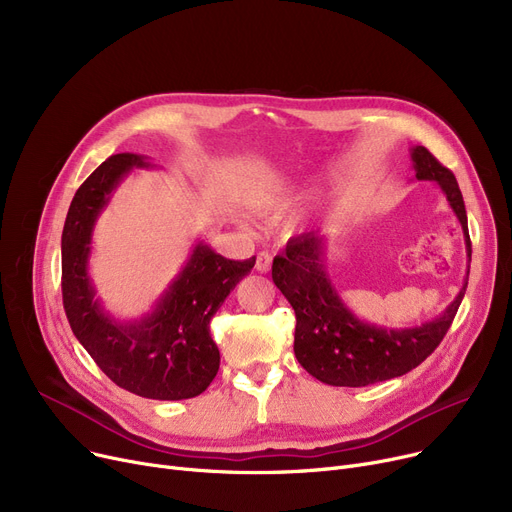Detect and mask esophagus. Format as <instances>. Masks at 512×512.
<instances>
[{
  "instance_id": "obj_1",
  "label": "esophagus",
  "mask_w": 512,
  "mask_h": 512,
  "mask_svg": "<svg viewBox=\"0 0 512 512\" xmlns=\"http://www.w3.org/2000/svg\"><path fill=\"white\" fill-rule=\"evenodd\" d=\"M270 267H272V255L267 251H261L257 255V261H255V270L261 272V274H267V272H270Z\"/></svg>"
}]
</instances>
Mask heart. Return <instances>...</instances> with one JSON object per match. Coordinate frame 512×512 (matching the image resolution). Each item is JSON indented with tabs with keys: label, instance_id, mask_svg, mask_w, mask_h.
I'll list each match as a JSON object with an SVG mask.
<instances>
[{
	"label": "heart",
	"instance_id": "b5f03b06",
	"mask_svg": "<svg viewBox=\"0 0 512 512\" xmlns=\"http://www.w3.org/2000/svg\"><path fill=\"white\" fill-rule=\"evenodd\" d=\"M251 207L261 215H274L284 207V199L274 197V195H261L251 201Z\"/></svg>",
	"mask_w": 512,
	"mask_h": 512
}]
</instances>
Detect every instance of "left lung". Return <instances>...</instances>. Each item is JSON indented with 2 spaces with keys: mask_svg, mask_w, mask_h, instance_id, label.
Here are the masks:
<instances>
[{
  "mask_svg": "<svg viewBox=\"0 0 512 512\" xmlns=\"http://www.w3.org/2000/svg\"><path fill=\"white\" fill-rule=\"evenodd\" d=\"M409 151L415 180L436 182L461 222L467 261L471 263L467 211L459 182L425 147L417 145ZM326 242L324 230L294 236L272 265L274 284L297 315L294 355L299 363L319 382L348 388L378 384L409 373L436 351L448 332L465 297L469 265L463 288L438 317L413 328H386L367 324L346 307L328 274Z\"/></svg>",
  "mask_w": 512,
  "mask_h": 512,
  "instance_id": "1",
  "label": "left lung"
}]
</instances>
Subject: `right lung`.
Masks as SVG:
<instances>
[{
    "mask_svg": "<svg viewBox=\"0 0 512 512\" xmlns=\"http://www.w3.org/2000/svg\"><path fill=\"white\" fill-rule=\"evenodd\" d=\"M151 168L147 155L118 153L80 184L62 232V297L74 336L114 384L143 398L184 400L205 392L220 369L209 321L255 257L226 259L197 240L149 313L120 321L105 311L89 274L93 230L120 182Z\"/></svg>",
    "mask_w": 512,
    "mask_h": 512,
    "instance_id": "obj_1",
    "label": "right lung"
}]
</instances>
